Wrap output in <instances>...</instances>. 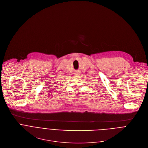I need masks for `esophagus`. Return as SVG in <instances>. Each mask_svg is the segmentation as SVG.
I'll return each instance as SVG.
<instances>
[{
  "label": "esophagus",
  "instance_id": "esophagus-1",
  "mask_svg": "<svg viewBox=\"0 0 148 148\" xmlns=\"http://www.w3.org/2000/svg\"><path fill=\"white\" fill-rule=\"evenodd\" d=\"M75 75H79V72H76V73H75Z\"/></svg>",
  "mask_w": 148,
  "mask_h": 148
}]
</instances>
